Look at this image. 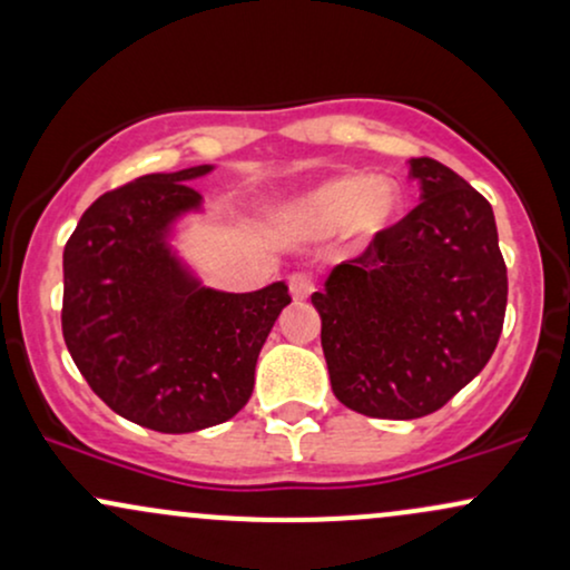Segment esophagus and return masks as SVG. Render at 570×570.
I'll return each instance as SVG.
<instances>
[{
	"instance_id": "34e87169",
	"label": "esophagus",
	"mask_w": 570,
	"mask_h": 570,
	"mask_svg": "<svg viewBox=\"0 0 570 570\" xmlns=\"http://www.w3.org/2000/svg\"><path fill=\"white\" fill-rule=\"evenodd\" d=\"M313 289H316V281H313L311 273H292L289 276V292L294 299H307L313 294Z\"/></svg>"
}]
</instances>
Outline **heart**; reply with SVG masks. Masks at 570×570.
<instances>
[{
	"instance_id": "obj_1",
	"label": "heart",
	"mask_w": 570,
	"mask_h": 570,
	"mask_svg": "<svg viewBox=\"0 0 570 570\" xmlns=\"http://www.w3.org/2000/svg\"><path fill=\"white\" fill-rule=\"evenodd\" d=\"M402 193L391 179H370L364 174H345L324 181L299 203V217L313 225L375 233L396 217Z\"/></svg>"
}]
</instances>
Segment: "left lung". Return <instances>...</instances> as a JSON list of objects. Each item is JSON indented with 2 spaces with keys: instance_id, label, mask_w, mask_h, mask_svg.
<instances>
[{
  "instance_id": "8db88e82",
  "label": "left lung",
  "mask_w": 570,
  "mask_h": 570,
  "mask_svg": "<svg viewBox=\"0 0 570 570\" xmlns=\"http://www.w3.org/2000/svg\"><path fill=\"white\" fill-rule=\"evenodd\" d=\"M410 176L423 200L311 297L335 396L389 421L431 415L480 375L509 289L490 203L440 160L412 158Z\"/></svg>"
}]
</instances>
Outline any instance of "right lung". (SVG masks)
Returning <instances> with one entry per match:
<instances>
[{"label": "right lung", "instance_id": "add662e5", "mask_svg": "<svg viewBox=\"0 0 570 570\" xmlns=\"http://www.w3.org/2000/svg\"><path fill=\"white\" fill-rule=\"evenodd\" d=\"M208 171L147 174L104 193L63 248L61 326L77 370L117 415L163 434L217 426L244 407L292 303L284 281L208 289L171 252V225L203 200L189 181Z\"/></svg>", "mask_w": 570, "mask_h": 570}]
</instances>
